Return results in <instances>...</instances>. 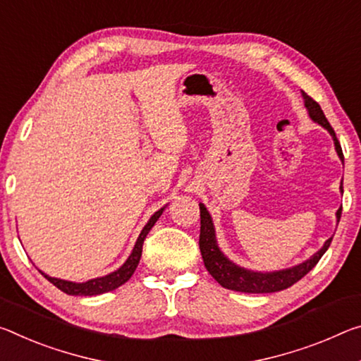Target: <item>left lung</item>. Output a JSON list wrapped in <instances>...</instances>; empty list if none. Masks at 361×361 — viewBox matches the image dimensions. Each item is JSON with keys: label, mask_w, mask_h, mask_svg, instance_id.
<instances>
[{"label": "left lung", "mask_w": 361, "mask_h": 361, "mask_svg": "<svg viewBox=\"0 0 361 361\" xmlns=\"http://www.w3.org/2000/svg\"><path fill=\"white\" fill-rule=\"evenodd\" d=\"M302 96H304L305 107L308 109L310 117L314 120V122H318L322 127H324L329 131L334 140L337 154H339L341 159H344L339 140L336 138L334 130L328 122V118L324 117V112L322 111V107H319L318 102L313 98H310L307 93H302ZM341 191L344 192V188L342 186H341ZM199 207H201V234H199V247H201L204 265L212 276L215 278L216 283L221 284L223 288L226 289L238 290V293L267 294V293H278V290L290 288V286L304 278L305 274L310 271L314 265H317L319 259L323 257V254L328 250L331 241H333V238H329L317 254L310 257L307 262L300 263V265L289 268V270L273 271V273L250 271V270H245V268L234 265L233 262L228 260L226 257L221 254L219 245H216L214 223H212L209 212L204 207V204H199ZM341 212L342 209L337 210L336 214L337 221L341 220Z\"/></svg>", "instance_id": "8db88e82"}]
</instances>
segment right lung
<instances>
[{"mask_svg": "<svg viewBox=\"0 0 361 361\" xmlns=\"http://www.w3.org/2000/svg\"><path fill=\"white\" fill-rule=\"evenodd\" d=\"M164 209L157 210L156 214H154L149 221H147V225L142 228V231L140 234L138 241H136L135 247H133V252L128 257V260L123 263L122 267L118 268L117 271H114L111 274H107V276H102V278H96V279H90L87 283H72V281H64V279H57V278H51L48 274L42 273L44 278L48 279L49 283H53L57 289H61L62 293H66L68 295H98V294H104L109 293V290H114L117 289L118 286H122L123 283H127L128 279L131 278V274L135 273L136 267H138L140 259H141V252H142V243H145V239L147 236V233L151 231V228L154 226V223L159 220V216L162 215Z\"/></svg>", "mask_w": 361, "mask_h": 361, "instance_id": "obj_1", "label": "right lung"}]
</instances>
